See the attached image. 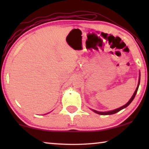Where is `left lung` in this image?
Listing matches in <instances>:
<instances>
[{
	"instance_id": "obj_1",
	"label": "left lung",
	"mask_w": 149,
	"mask_h": 149,
	"mask_svg": "<svg viewBox=\"0 0 149 149\" xmlns=\"http://www.w3.org/2000/svg\"><path fill=\"white\" fill-rule=\"evenodd\" d=\"M140 74H139V81H138V86H137V87H136V89L135 91H134V93L133 95H132V97H131V98H130V100L128 101L126 103L125 105L122 106L121 107L119 108V109H117L113 110V111H107V112H100V111H95V110H93V109H91V111H92L94 112V113H97V114H98V115H113V114H115V113H117V112H119V111H121L122 109H125V108H126L127 107H128V106H129V105L130 104V103H131L133 101V100L134 99V97H135V96H136V93H137V91H138V87H139V85H140Z\"/></svg>"
}]
</instances>
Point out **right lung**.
<instances>
[{
    "label": "right lung",
    "instance_id": "obj_1",
    "mask_svg": "<svg viewBox=\"0 0 149 149\" xmlns=\"http://www.w3.org/2000/svg\"><path fill=\"white\" fill-rule=\"evenodd\" d=\"M48 113H47V114H48Z\"/></svg>",
    "mask_w": 149,
    "mask_h": 149
}]
</instances>
